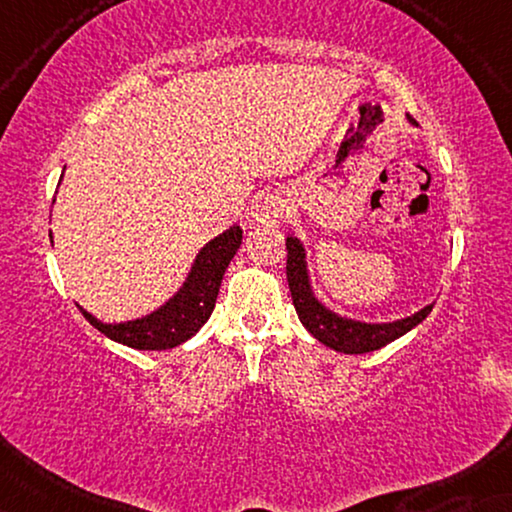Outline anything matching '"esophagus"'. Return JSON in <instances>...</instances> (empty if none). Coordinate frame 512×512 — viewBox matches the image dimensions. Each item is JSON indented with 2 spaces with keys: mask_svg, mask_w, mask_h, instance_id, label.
Instances as JSON below:
<instances>
[{
  "mask_svg": "<svg viewBox=\"0 0 512 512\" xmlns=\"http://www.w3.org/2000/svg\"><path fill=\"white\" fill-rule=\"evenodd\" d=\"M286 214V200L277 193L258 195L251 205V219L256 226H277Z\"/></svg>",
  "mask_w": 512,
  "mask_h": 512,
  "instance_id": "esophagus-1",
  "label": "esophagus"
}]
</instances>
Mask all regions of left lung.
Returning a JSON list of instances; mask_svg holds the SVG:
<instances>
[{
  "label": "left lung",
  "mask_w": 512,
  "mask_h": 512,
  "mask_svg": "<svg viewBox=\"0 0 512 512\" xmlns=\"http://www.w3.org/2000/svg\"><path fill=\"white\" fill-rule=\"evenodd\" d=\"M412 125L415 118L408 116ZM286 279H289V289L293 305H296L298 319L303 321V326L317 338L321 345L335 349L342 354H366L375 352L396 338H401L412 328L422 324L429 317L433 305H424L422 310L410 314V317L394 319V321H361L345 317V314L335 312L314 293L310 270H307V251L303 242L296 235L286 237Z\"/></svg>",
  "instance_id": "obj_1"
}]
</instances>
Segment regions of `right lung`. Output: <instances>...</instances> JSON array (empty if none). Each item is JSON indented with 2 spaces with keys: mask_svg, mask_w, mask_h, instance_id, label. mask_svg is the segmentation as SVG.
<instances>
[{
  "mask_svg": "<svg viewBox=\"0 0 512 512\" xmlns=\"http://www.w3.org/2000/svg\"><path fill=\"white\" fill-rule=\"evenodd\" d=\"M62 181V177H60ZM55 202V198H53ZM48 237L53 242V233L48 230ZM242 244V228L233 226L226 233L214 237L205 247L198 251L195 261L188 270L184 284L174 293L170 300H165L158 310L144 314L139 319L130 321H107L93 317V314L81 310L83 317L95 326L97 331L107 335L109 340L121 342L132 349H172L193 338L195 333L205 326L209 314L214 312L216 296H219L221 279L226 275L230 261L237 254Z\"/></svg>",
  "mask_w": 512,
  "mask_h": 512,
  "instance_id": "right-lung-1",
  "label": "right lung"
}]
</instances>
